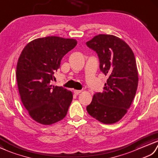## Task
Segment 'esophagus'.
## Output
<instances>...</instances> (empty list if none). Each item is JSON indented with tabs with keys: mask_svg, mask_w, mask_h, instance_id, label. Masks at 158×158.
<instances>
[{
	"mask_svg": "<svg viewBox=\"0 0 158 158\" xmlns=\"http://www.w3.org/2000/svg\"><path fill=\"white\" fill-rule=\"evenodd\" d=\"M81 92H82L81 90H73V93H74L75 94H78L79 93H80Z\"/></svg>",
	"mask_w": 158,
	"mask_h": 158,
	"instance_id": "1",
	"label": "esophagus"
}]
</instances>
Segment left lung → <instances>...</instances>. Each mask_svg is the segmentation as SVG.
<instances>
[{
	"label": "left lung",
	"mask_w": 158,
	"mask_h": 158,
	"mask_svg": "<svg viewBox=\"0 0 158 158\" xmlns=\"http://www.w3.org/2000/svg\"><path fill=\"white\" fill-rule=\"evenodd\" d=\"M86 44L97 52L101 71L109 76L103 92L94 94L86 110L103 124L115 123L127 114L137 89L135 55L123 40L113 35H97Z\"/></svg>",
	"instance_id": "1"
}]
</instances>
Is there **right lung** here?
<instances>
[{
	"mask_svg": "<svg viewBox=\"0 0 158 158\" xmlns=\"http://www.w3.org/2000/svg\"><path fill=\"white\" fill-rule=\"evenodd\" d=\"M77 41L47 36L35 39L24 47L17 64L16 78L21 100L30 117L38 123L51 125L64 119L73 94L51 81L64 56Z\"/></svg>",
	"mask_w": 158,
	"mask_h": 158,
	"instance_id": "1",
	"label": "right lung"
}]
</instances>
